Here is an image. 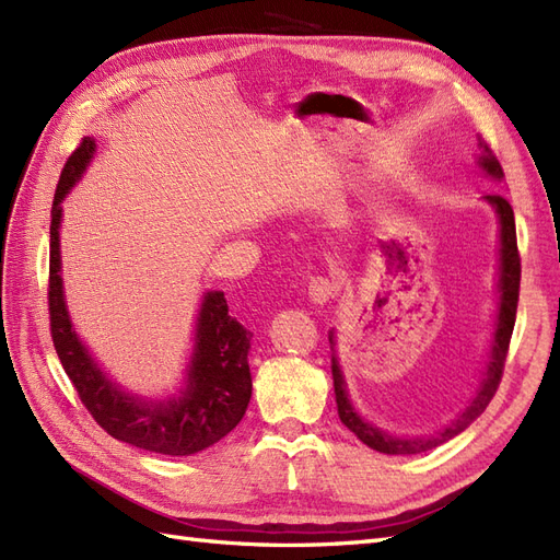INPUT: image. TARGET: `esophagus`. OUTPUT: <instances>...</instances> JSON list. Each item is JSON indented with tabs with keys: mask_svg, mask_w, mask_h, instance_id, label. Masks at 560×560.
I'll use <instances>...</instances> for the list:
<instances>
[{
	"mask_svg": "<svg viewBox=\"0 0 560 560\" xmlns=\"http://www.w3.org/2000/svg\"><path fill=\"white\" fill-rule=\"evenodd\" d=\"M336 294V282L329 280V278H311L308 282V299L313 303H317V306H325V303H329Z\"/></svg>",
	"mask_w": 560,
	"mask_h": 560,
	"instance_id": "1",
	"label": "esophagus"
}]
</instances>
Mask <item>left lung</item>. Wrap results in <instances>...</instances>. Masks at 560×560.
I'll return each mask as SVG.
<instances>
[{
  "instance_id": "8db88e82",
  "label": "left lung",
  "mask_w": 560,
  "mask_h": 560,
  "mask_svg": "<svg viewBox=\"0 0 560 560\" xmlns=\"http://www.w3.org/2000/svg\"><path fill=\"white\" fill-rule=\"evenodd\" d=\"M479 167L498 182H502L504 173L502 165L495 159L493 149H490L481 138H479ZM490 208L495 210L498 222H500V268H498V292H500V303H498V317H495V334H493V343H490V354H488V364L486 371L481 374V383L477 395L465 406V409L451 420L446 428H442L434 434L425 436H395L387 434L385 430L371 425L369 420H364L358 409H354L350 397H348V385L343 378L341 364H338L336 358V341H334V331H329V343H331V376H334V393H336V406H338V418H341L343 425L360 439L362 444L369 448H374L378 453L387 455H413L442 446L448 439L455 434H460L467 430L474 420H477L486 406L493 399L498 393V385L502 378V369L506 360V350H510L512 341V331H514V322H516V306H518V284H521V257H518V247H516V222H514V210L502 194H490L483 196Z\"/></svg>"
}]
</instances>
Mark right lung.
Returning <instances> with one entry per match:
<instances>
[{
  "label": "right lung",
  "instance_id": "obj_1",
  "mask_svg": "<svg viewBox=\"0 0 560 560\" xmlns=\"http://www.w3.org/2000/svg\"><path fill=\"white\" fill-rule=\"evenodd\" d=\"M95 140L83 138L67 159L50 210L48 313L50 336L79 399L118 442L161 455H191L224 439L245 416L252 397L247 364L252 334L229 315L224 292H206L196 319V343L179 395L144 399L118 387L91 358L67 313L60 276V202L86 173Z\"/></svg>",
  "mask_w": 560,
  "mask_h": 560
}]
</instances>
